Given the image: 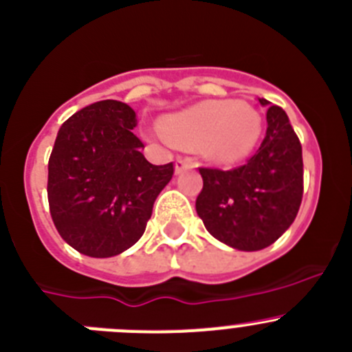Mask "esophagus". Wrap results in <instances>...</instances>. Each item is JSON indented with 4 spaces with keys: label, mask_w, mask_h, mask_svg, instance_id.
I'll return each instance as SVG.
<instances>
[{
    "label": "esophagus",
    "mask_w": 352,
    "mask_h": 352,
    "mask_svg": "<svg viewBox=\"0 0 352 352\" xmlns=\"http://www.w3.org/2000/svg\"><path fill=\"white\" fill-rule=\"evenodd\" d=\"M196 166H198V163H196L192 157H177L175 173L179 175V173H182L184 170H191V168H196Z\"/></svg>",
    "instance_id": "1"
}]
</instances>
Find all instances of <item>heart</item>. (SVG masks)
<instances>
[{"label":"heart","mask_w":352,"mask_h":352,"mask_svg":"<svg viewBox=\"0 0 352 352\" xmlns=\"http://www.w3.org/2000/svg\"><path fill=\"white\" fill-rule=\"evenodd\" d=\"M161 128L175 146L201 147L210 161L231 165L255 149L262 133V118L245 102L205 100L166 116Z\"/></svg>","instance_id":"heart-1"}]
</instances>
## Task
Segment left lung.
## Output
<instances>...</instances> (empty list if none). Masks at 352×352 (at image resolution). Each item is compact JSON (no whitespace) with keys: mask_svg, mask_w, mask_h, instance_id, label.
Returning <instances> with one entry per match:
<instances>
[{"mask_svg":"<svg viewBox=\"0 0 352 352\" xmlns=\"http://www.w3.org/2000/svg\"><path fill=\"white\" fill-rule=\"evenodd\" d=\"M267 109L257 153L232 170L199 168L196 212L206 231L231 248L257 252L272 245L297 217L304 192L302 146L281 107Z\"/></svg>","mask_w":352,"mask_h":352,"instance_id":"obj_1","label":"left lung"}]
</instances>
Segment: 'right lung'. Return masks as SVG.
Masks as SVG:
<instances>
[{
	"instance_id": "obj_1",
	"label": "right lung",
	"mask_w": 352,
	"mask_h": 352,
	"mask_svg": "<svg viewBox=\"0 0 352 352\" xmlns=\"http://www.w3.org/2000/svg\"><path fill=\"white\" fill-rule=\"evenodd\" d=\"M135 126L130 106L100 100L72 114L55 139L47 187L52 221L88 257H114L135 245L172 180L173 163H149Z\"/></svg>"
}]
</instances>
